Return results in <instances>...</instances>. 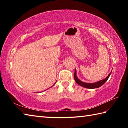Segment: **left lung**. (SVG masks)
<instances>
[{"label": "left lung", "instance_id": "obj_1", "mask_svg": "<svg viewBox=\"0 0 128 128\" xmlns=\"http://www.w3.org/2000/svg\"><path fill=\"white\" fill-rule=\"evenodd\" d=\"M112 71L111 73H110L107 76V77L106 78L103 79L102 80H100L98 82H95V83H85V82H84L81 81V80H79L77 76H76V70L75 69V71H74V78L75 81L76 82V83L78 84L79 85L82 86V87H84L85 88H90V89H92V88H98L100 86H102L105 82L107 81L108 78L110 76V75L111 74Z\"/></svg>", "mask_w": 128, "mask_h": 128}]
</instances>
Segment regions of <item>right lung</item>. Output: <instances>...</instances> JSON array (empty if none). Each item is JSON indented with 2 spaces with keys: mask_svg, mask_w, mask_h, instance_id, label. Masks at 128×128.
<instances>
[{
  "mask_svg": "<svg viewBox=\"0 0 128 128\" xmlns=\"http://www.w3.org/2000/svg\"><path fill=\"white\" fill-rule=\"evenodd\" d=\"M54 85H53V86H54Z\"/></svg>",
  "mask_w": 128,
  "mask_h": 128,
  "instance_id": "right-lung-1",
  "label": "right lung"
}]
</instances>
